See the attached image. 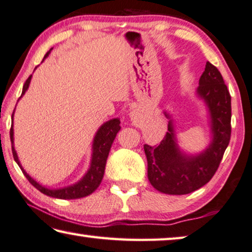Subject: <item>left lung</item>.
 <instances>
[{
	"mask_svg": "<svg viewBox=\"0 0 252 252\" xmlns=\"http://www.w3.org/2000/svg\"><path fill=\"white\" fill-rule=\"evenodd\" d=\"M199 84L196 93L207 104L211 119L212 142L207 150L195 156L183 154L176 144L172 122L158 145H144L148 180L165 194H189L207 184L216 174L229 145L231 96L223 78L218 68L208 61Z\"/></svg>",
	"mask_w": 252,
	"mask_h": 252,
	"instance_id": "obj_1",
	"label": "left lung"
}]
</instances>
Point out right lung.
I'll list each match as a JSON object with an SVG mask.
<instances>
[{"mask_svg":"<svg viewBox=\"0 0 252 252\" xmlns=\"http://www.w3.org/2000/svg\"><path fill=\"white\" fill-rule=\"evenodd\" d=\"M49 53H50V51L45 53L44 58L48 57ZM31 77L32 75L28 78L26 82H24L21 97L29 88V85H30V81H31ZM13 114H12V121H13ZM119 124H121V121H119L118 118L110 119L109 122H106L105 124H102L100 128H99L96 133V135H94V143H93V158H92V163H90V168L88 170V172L86 173V175L82 177L79 182L63 189H52L42 187V185L33 180L32 177L23 170V167L21 166V163H20L18 155H16V152L13 146V123H12L11 129H10L12 153H13L14 160L18 163L20 168H21L24 176H26L29 180V182H30L35 189H38L41 193H43V194L51 197H57V199H63V200L80 199V197L92 194L94 189L100 185L102 177H104L106 162H107V158H108L110 147L113 145V142L115 137H116L117 133L121 130V126H119Z\"/></svg>","mask_w":252,"mask_h":252,"instance_id":"right-lung-1","label":"right lung"}]
</instances>
